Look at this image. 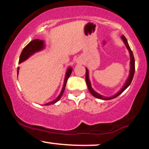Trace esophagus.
I'll list each match as a JSON object with an SVG mask.
<instances>
[{"instance_id":"obj_1","label":"esophagus","mask_w":149,"mask_h":149,"mask_svg":"<svg viewBox=\"0 0 149 149\" xmlns=\"http://www.w3.org/2000/svg\"><path fill=\"white\" fill-rule=\"evenodd\" d=\"M80 60H79V59H78V63H80Z\"/></svg>"}]
</instances>
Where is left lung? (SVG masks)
Wrapping results in <instances>:
<instances>
[{"instance_id": "left-lung-1", "label": "left lung", "mask_w": 149, "mask_h": 149, "mask_svg": "<svg viewBox=\"0 0 149 149\" xmlns=\"http://www.w3.org/2000/svg\"><path fill=\"white\" fill-rule=\"evenodd\" d=\"M121 39L123 40V41L124 42V44L125 45L126 47H127V50L129 51V53H130V73H129V76H128V78H127V80H126V82L125 83L123 86V88L120 89V90L118 91L117 92V93L116 94V95H113L111 97H104L103 95H100V94L97 93L96 91H95V90H93V88H92V85H91V83H90V78H89V71H88V69H86V74H85V80H86V83H87V85H88V90L89 91H90V93L92 94V96L96 97V98H98V99H100V100H112V99H114L116 98V97H117L118 96H119L120 95L121 93H123L125 90L127 89L128 87L130 86V85L132 83V80L133 79V77H134V70H135V65H134V55H133V53L132 52L130 47L129 46V44H128L127 42V39H126V38L123 35L121 36Z\"/></svg>"}]
</instances>
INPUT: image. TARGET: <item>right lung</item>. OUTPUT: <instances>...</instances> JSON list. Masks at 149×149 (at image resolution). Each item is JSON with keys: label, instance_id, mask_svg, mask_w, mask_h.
Returning a JSON list of instances; mask_svg holds the SVG:
<instances>
[{"label": "right lung", "instance_id": "right-lung-1", "mask_svg": "<svg viewBox=\"0 0 149 149\" xmlns=\"http://www.w3.org/2000/svg\"><path fill=\"white\" fill-rule=\"evenodd\" d=\"M45 48V42H44L43 40H39V39H35V40H32L23 49L22 52L20 54V57H19V63L21 64L22 62L26 60L27 59H29L31 56L33 55V54H35L36 52H40ZM19 68H17V74L19 73ZM72 70L73 69L69 66L67 70H66V75H65V78H64V85H63V88L62 90L59 94V95L57 97V99H55L54 101L52 102H49V103H47L46 104H45V106L47 105H50V104H55L56 102H57L58 101L60 100L61 97L62 96L63 93H64V90H65V87H66V82H67L68 78H69V76H71V72H72Z\"/></svg>", "mask_w": 149, "mask_h": 149}]
</instances>
